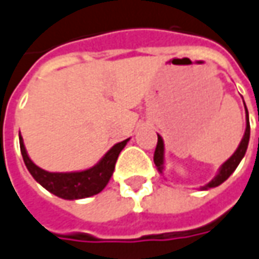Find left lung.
<instances>
[{
    "label": "left lung",
    "instance_id": "1",
    "mask_svg": "<svg viewBox=\"0 0 259 259\" xmlns=\"http://www.w3.org/2000/svg\"><path fill=\"white\" fill-rule=\"evenodd\" d=\"M244 106H245V104H244ZM245 122H247V123H245V132H244L243 139H241L238 147H237V150L234 151V154L231 155L230 158L226 161V162L222 164V167L219 168L218 175H216L209 184H206L205 186H200L202 191L210 189V188H216V186H219L220 184H223L224 181L227 180L231 174L236 171V168L238 167L240 161L244 158L249 142V119L247 106H245ZM157 136H158V142H157V147H155L154 164L155 167H157V169H158V172L162 174V171H164V151H165V148H164V140H162V137H161L160 135Z\"/></svg>",
    "mask_w": 259,
    "mask_h": 259
}]
</instances>
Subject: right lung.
<instances>
[{"label": "right lung", "instance_id": "1", "mask_svg": "<svg viewBox=\"0 0 259 259\" xmlns=\"http://www.w3.org/2000/svg\"><path fill=\"white\" fill-rule=\"evenodd\" d=\"M127 142L129 139L116 143L94 167L88 169L74 171V172H49L37 167L35 162L29 158L25 144H23V139L19 135L23 162L30 175L35 178L36 182H39L45 189H48L49 192L67 200L90 198L101 192L111 180L117 157L124 146L127 144Z\"/></svg>", "mask_w": 259, "mask_h": 259}]
</instances>
